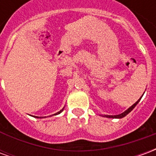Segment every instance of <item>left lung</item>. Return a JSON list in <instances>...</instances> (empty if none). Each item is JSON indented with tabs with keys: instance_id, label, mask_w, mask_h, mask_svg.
<instances>
[{
	"instance_id": "8db88e82",
	"label": "left lung",
	"mask_w": 156,
	"mask_h": 156,
	"mask_svg": "<svg viewBox=\"0 0 156 156\" xmlns=\"http://www.w3.org/2000/svg\"><path fill=\"white\" fill-rule=\"evenodd\" d=\"M140 99H139V100H138V101L136 102L135 104H134V105H132L130 108H129L127 110H126V111H124V113H122V114H120V115H105V116H106L107 118H117V119H120V118L124 117L125 115H127L128 114H129V112H130L131 110H132V109H133V108H134V107H135V106L137 105V104L139 103V101H140Z\"/></svg>"
}]
</instances>
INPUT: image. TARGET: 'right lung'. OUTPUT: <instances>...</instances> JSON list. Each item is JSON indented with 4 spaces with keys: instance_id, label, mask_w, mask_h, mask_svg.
Listing matches in <instances>:
<instances>
[{
    "instance_id": "1",
    "label": "right lung",
    "mask_w": 156,
    "mask_h": 156,
    "mask_svg": "<svg viewBox=\"0 0 156 156\" xmlns=\"http://www.w3.org/2000/svg\"><path fill=\"white\" fill-rule=\"evenodd\" d=\"M62 110H63V109H62V110H60V111H59V112H58V113H57V114H55L54 115H58V114H60V113H61V112L62 111ZM37 118H38V117H37Z\"/></svg>"
}]
</instances>
